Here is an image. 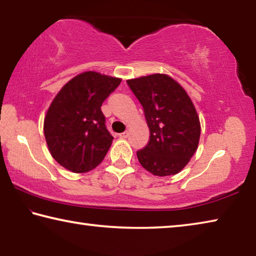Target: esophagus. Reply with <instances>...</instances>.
I'll use <instances>...</instances> for the list:
<instances>
[{
	"label": "esophagus",
	"instance_id": "obj_1",
	"mask_svg": "<svg viewBox=\"0 0 256 256\" xmlns=\"http://www.w3.org/2000/svg\"><path fill=\"white\" fill-rule=\"evenodd\" d=\"M120 136L122 138H126L128 136V131H125V132H123V133H120Z\"/></svg>",
	"mask_w": 256,
	"mask_h": 256
}]
</instances>
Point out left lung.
<instances>
[{"label":"left lung","mask_w":256,"mask_h":256,"mask_svg":"<svg viewBox=\"0 0 256 256\" xmlns=\"http://www.w3.org/2000/svg\"><path fill=\"white\" fill-rule=\"evenodd\" d=\"M144 107L150 140L136 152L138 162L156 176L180 172L196 154L201 126L198 112L183 86L167 74L128 80Z\"/></svg>","instance_id":"1"}]
</instances>
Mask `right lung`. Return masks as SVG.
Instances as JSON below:
<instances>
[{
  "instance_id": "obj_1",
  "label": "right lung",
  "mask_w": 256,
  "mask_h": 256,
  "mask_svg": "<svg viewBox=\"0 0 256 256\" xmlns=\"http://www.w3.org/2000/svg\"><path fill=\"white\" fill-rule=\"evenodd\" d=\"M122 79L94 71L73 78L56 94L44 120L48 150L60 166L72 172L97 167L112 138L105 125L102 105Z\"/></svg>"
}]
</instances>
